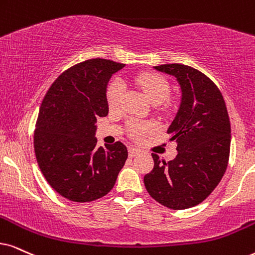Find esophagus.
<instances>
[{"instance_id":"obj_1","label":"esophagus","mask_w":255,"mask_h":255,"mask_svg":"<svg viewBox=\"0 0 255 255\" xmlns=\"http://www.w3.org/2000/svg\"><path fill=\"white\" fill-rule=\"evenodd\" d=\"M140 149L138 148H135V147H129V149H128V153H129V156L130 157H134L136 156L137 154H140Z\"/></svg>"}]
</instances>
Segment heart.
<instances>
[{
	"label": "heart",
	"instance_id": "heart-1",
	"mask_svg": "<svg viewBox=\"0 0 255 255\" xmlns=\"http://www.w3.org/2000/svg\"><path fill=\"white\" fill-rule=\"evenodd\" d=\"M135 85L140 88L149 99L151 104L157 105L168 98L170 87L169 83L162 75L156 73H142L134 79ZM122 94H124V86L120 80H114L109 83L106 92L107 104L111 109H117L120 107ZM153 129L149 124H141V122H130L129 133L131 136L140 138L149 133Z\"/></svg>",
	"mask_w": 255,
	"mask_h": 255
}]
</instances>
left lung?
Listing matches in <instances>:
<instances>
[{"instance_id":"left-lung-1","label":"left lung","mask_w":255,"mask_h":255,"mask_svg":"<svg viewBox=\"0 0 255 255\" xmlns=\"http://www.w3.org/2000/svg\"><path fill=\"white\" fill-rule=\"evenodd\" d=\"M154 68L175 76L181 88L179 112L167 130L178 142V155L166 162L151 154L154 168L143 182L159 204L191 208L214 191L226 172L231 149L227 107L215 83L200 70L180 63Z\"/></svg>"}]
</instances>
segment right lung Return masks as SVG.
<instances>
[{
    "label": "right lung",
    "instance_id": "1",
    "mask_svg": "<svg viewBox=\"0 0 255 255\" xmlns=\"http://www.w3.org/2000/svg\"><path fill=\"white\" fill-rule=\"evenodd\" d=\"M124 63L90 59L57 77L38 112L34 149L47 182L63 198L89 202L112 191L128 157L118 141L98 147L96 120L108 114L109 79Z\"/></svg>",
    "mask_w": 255,
    "mask_h": 255
}]
</instances>
